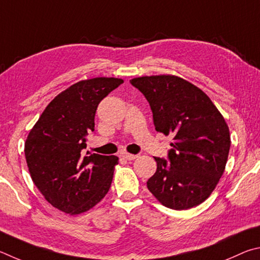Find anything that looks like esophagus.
Listing matches in <instances>:
<instances>
[{
  "label": "esophagus",
  "mask_w": 260,
  "mask_h": 260,
  "mask_svg": "<svg viewBox=\"0 0 260 260\" xmlns=\"http://www.w3.org/2000/svg\"><path fill=\"white\" fill-rule=\"evenodd\" d=\"M122 156L126 158V160H135V158L138 157V155H135V154H129V153H123Z\"/></svg>",
  "instance_id": "1"
}]
</instances>
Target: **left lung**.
I'll return each mask as SVG.
<instances>
[{"label":"left lung","mask_w":260,"mask_h":260,"mask_svg":"<svg viewBox=\"0 0 260 260\" xmlns=\"http://www.w3.org/2000/svg\"><path fill=\"white\" fill-rule=\"evenodd\" d=\"M130 83L147 99L157 133L174 136L168 160L154 157L157 168L147 188L174 210L199 206L224 174L231 147L224 117L201 89L181 77L143 76Z\"/></svg>","instance_id":"8db88e82"}]
</instances>
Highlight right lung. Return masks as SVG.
<instances>
[{
  "label": "right lung",
  "mask_w": 260,
  "mask_h": 260,
  "mask_svg": "<svg viewBox=\"0 0 260 260\" xmlns=\"http://www.w3.org/2000/svg\"><path fill=\"white\" fill-rule=\"evenodd\" d=\"M123 83L115 77L80 81L44 109L25 143L27 167L45 200L71 215L93 208L111 187L118 157L85 153L99 103Z\"/></svg>",
  "instance_id": "1"
}]
</instances>
